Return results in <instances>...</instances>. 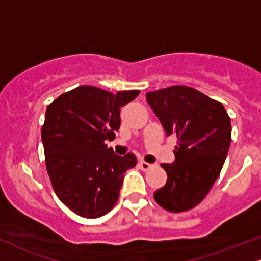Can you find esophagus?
<instances>
[{
    "instance_id": "esophagus-1",
    "label": "esophagus",
    "mask_w": 261,
    "mask_h": 261,
    "mask_svg": "<svg viewBox=\"0 0 261 261\" xmlns=\"http://www.w3.org/2000/svg\"><path fill=\"white\" fill-rule=\"evenodd\" d=\"M139 168L141 169V170H149L150 168H152V165H151V163H147V162H145V161H140L139 162Z\"/></svg>"
}]
</instances>
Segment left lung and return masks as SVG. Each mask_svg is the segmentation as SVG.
<instances>
[{
	"label": "left lung",
	"instance_id": "left-lung-1",
	"mask_svg": "<svg viewBox=\"0 0 261 261\" xmlns=\"http://www.w3.org/2000/svg\"><path fill=\"white\" fill-rule=\"evenodd\" d=\"M167 136L176 137L175 162L162 163L166 185L153 194L172 213L196 207L219 176L231 144V121L219 101L186 86L146 93Z\"/></svg>",
	"mask_w": 261,
	"mask_h": 261
}]
</instances>
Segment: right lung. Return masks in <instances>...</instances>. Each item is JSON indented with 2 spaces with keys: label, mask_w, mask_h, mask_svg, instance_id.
Returning <instances> with one entry per match:
<instances>
[{
  "label": "right lung",
  "mask_w": 261,
  "mask_h": 261,
  "mask_svg": "<svg viewBox=\"0 0 261 261\" xmlns=\"http://www.w3.org/2000/svg\"><path fill=\"white\" fill-rule=\"evenodd\" d=\"M139 93L80 86L47 106L41 136L48 175L58 198L80 217L109 213L117 203L123 173L137 165L133 153L115 155L105 140L115 139L121 106Z\"/></svg>",
  "instance_id": "1"
}]
</instances>
